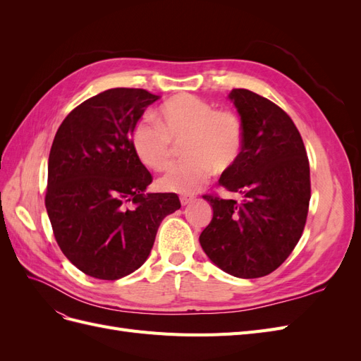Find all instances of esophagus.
Here are the masks:
<instances>
[{
  "label": "esophagus",
  "instance_id": "1",
  "mask_svg": "<svg viewBox=\"0 0 361 361\" xmlns=\"http://www.w3.org/2000/svg\"><path fill=\"white\" fill-rule=\"evenodd\" d=\"M192 200H194L192 195H180V203H182V206L191 203Z\"/></svg>",
  "mask_w": 361,
  "mask_h": 361
}]
</instances>
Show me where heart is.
<instances>
[{
  "mask_svg": "<svg viewBox=\"0 0 361 361\" xmlns=\"http://www.w3.org/2000/svg\"><path fill=\"white\" fill-rule=\"evenodd\" d=\"M161 120L146 117L133 130V146L146 167L164 171L182 145L183 159L159 180L174 192H194L211 178L212 170L232 169L243 154L244 125L236 113L216 110L194 94H178L159 110Z\"/></svg>",
  "mask_w": 361,
  "mask_h": 361,
  "instance_id": "b5f03b06",
  "label": "heart"
}]
</instances>
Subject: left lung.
<instances>
[{
    "instance_id": "obj_1",
    "label": "left lung",
    "mask_w": 361,
    "mask_h": 361,
    "mask_svg": "<svg viewBox=\"0 0 361 361\" xmlns=\"http://www.w3.org/2000/svg\"><path fill=\"white\" fill-rule=\"evenodd\" d=\"M244 125L243 154L220 185L243 202L204 194L211 223L200 244L214 264L235 277L257 279L285 262L302 235L310 202V167L286 111L247 89L228 94Z\"/></svg>"
}]
</instances>
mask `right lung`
Listing matches in <instances>:
<instances>
[{
  "mask_svg": "<svg viewBox=\"0 0 361 361\" xmlns=\"http://www.w3.org/2000/svg\"><path fill=\"white\" fill-rule=\"evenodd\" d=\"M159 96L105 90L66 116L48 159L45 206L56 241L84 274L117 280L145 264L161 221L180 207L174 192H149L152 174L133 130Z\"/></svg>",
  "mask_w": 361,
  "mask_h": 361,
  "instance_id": "1",
  "label": "right lung"
}]
</instances>
